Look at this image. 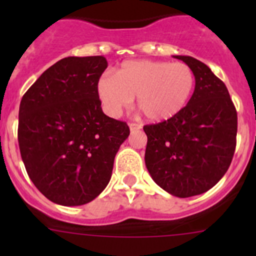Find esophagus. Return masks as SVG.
<instances>
[{
	"label": "esophagus",
	"mask_w": 256,
	"mask_h": 256,
	"mask_svg": "<svg viewBox=\"0 0 256 256\" xmlns=\"http://www.w3.org/2000/svg\"><path fill=\"white\" fill-rule=\"evenodd\" d=\"M130 132H134V130H141V126H138V124H136V123H130Z\"/></svg>",
	"instance_id": "obj_1"
}]
</instances>
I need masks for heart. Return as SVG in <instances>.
<instances>
[{"label":"heart","mask_w":256,"mask_h":256,"mask_svg":"<svg viewBox=\"0 0 256 256\" xmlns=\"http://www.w3.org/2000/svg\"><path fill=\"white\" fill-rule=\"evenodd\" d=\"M195 88V76L183 62L126 61L115 76H100L97 97L110 116L118 118L137 96V108L150 122H165L180 114Z\"/></svg>","instance_id":"heart-1"}]
</instances>
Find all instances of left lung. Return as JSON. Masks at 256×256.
<instances>
[{"label":"left lung","instance_id":"left-lung-1","mask_svg":"<svg viewBox=\"0 0 256 256\" xmlns=\"http://www.w3.org/2000/svg\"><path fill=\"white\" fill-rule=\"evenodd\" d=\"M191 68L195 91L169 120L144 126V162L151 178L177 198L204 194L230 168L237 136V112L228 90L204 62L176 55Z\"/></svg>","mask_w":256,"mask_h":256}]
</instances>
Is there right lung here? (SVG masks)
Returning <instances> with one entry per match:
<instances>
[{
  "label": "right lung",
  "mask_w": 256,
  "mask_h": 256,
  "mask_svg": "<svg viewBox=\"0 0 256 256\" xmlns=\"http://www.w3.org/2000/svg\"><path fill=\"white\" fill-rule=\"evenodd\" d=\"M106 68L104 56L61 58L20 102L22 162L34 186L55 204L79 206L100 195L130 136L126 123L104 114L97 97Z\"/></svg>",
  "instance_id": "obj_1"
}]
</instances>
